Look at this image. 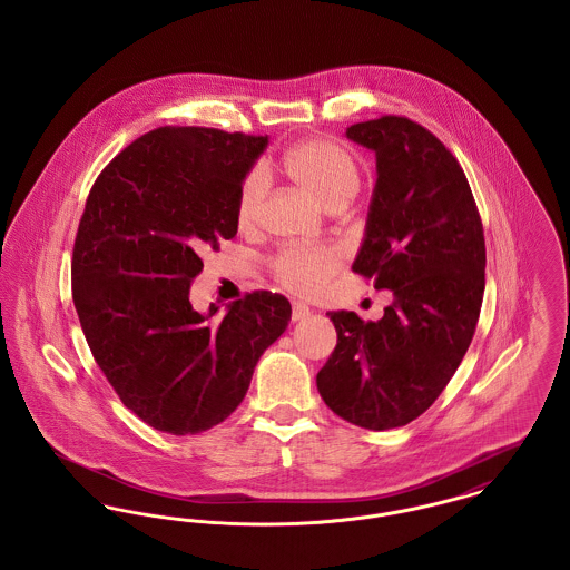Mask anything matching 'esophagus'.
I'll use <instances>...</instances> for the list:
<instances>
[{
  "mask_svg": "<svg viewBox=\"0 0 570 570\" xmlns=\"http://www.w3.org/2000/svg\"><path fill=\"white\" fill-rule=\"evenodd\" d=\"M309 316V307L307 305H303V303H295L293 305V321L298 323V321H305Z\"/></svg>",
  "mask_w": 570,
  "mask_h": 570,
  "instance_id": "1",
  "label": "esophagus"
}]
</instances>
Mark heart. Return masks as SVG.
Wrapping results in <instances>:
<instances>
[{"label": "heart", "instance_id": "obj_1", "mask_svg": "<svg viewBox=\"0 0 570 570\" xmlns=\"http://www.w3.org/2000/svg\"><path fill=\"white\" fill-rule=\"evenodd\" d=\"M282 170L328 209H340L353 198L361 177L353 158L328 140L298 142L282 158ZM267 175L261 168L247 173L237 200V222L249 228L258 222L267 196ZM342 265V252L328 245H293L273 258L277 279L301 295H314Z\"/></svg>", "mask_w": 570, "mask_h": 570}]
</instances>
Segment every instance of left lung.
Segmentation results:
<instances>
[{
	"label": "left lung",
	"instance_id": "obj_1",
	"mask_svg": "<svg viewBox=\"0 0 570 570\" xmlns=\"http://www.w3.org/2000/svg\"><path fill=\"white\" fill-rule=\"evenodd\" d=\"M346 138L376 154L353 272L393 301L376 323L326 314L337 346L316 384L337 416L384 432L423 414L460 367L483 303L485 237L460 164L423 126L380 117Z\"/></svg>",
	"mask_w": 570,
	"mask_h": 570
}]
</instances>
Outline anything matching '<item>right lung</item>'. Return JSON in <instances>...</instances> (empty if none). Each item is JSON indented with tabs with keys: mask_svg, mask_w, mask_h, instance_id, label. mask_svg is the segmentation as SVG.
<instances>
[{
	"mask_svg": "<svg viewBox=\"0 0 570 570\" xmlns=\"http://www.w3.org/2000/svg\"><path fill=\"white\" fill-rule=\"evenodd\" d=\"M269 136L158 128L100 173L72 254V298L98 367L158 432L200 434L244 402L254 367L291 323L282 295L196 312L200 254L237 235V200Z\"/></svg>",
	"mask_w": 570,
	"mask_h": 570,
	"instance_id": "1",
	"label": "right lung"
}]
</instances>
